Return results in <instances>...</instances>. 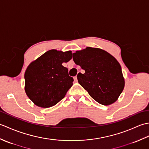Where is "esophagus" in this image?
I'll list each match as a JSON object with an SVG mask.
<instances>
[{
  "label": "esophagus",
  "mask_w": 149,
  "mask_h": 149,
  "mask_svg": "<svg viewBox=\"0 0 149 149\" xmlns=\"http://www.w3.org/2000/svg\"><path fill=\"white\" fill-rule=\"evenodd\" d=\"M74 81H75V82H77V76L74 77Z\"/></svg>",
  "instance_id": "obj_1"
}]
</instances>
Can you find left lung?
<instances>
[{
  "mask_svg": "<svg viewBox=\"0 0 149 149\" xmlns=\"http://www.w3.org/2000/svg\"><path fill=\"white\" fill-rule=\"evenodd\" d=\"M75 63L85 70L77 80L90 95L102 105L112 104L125 86L122 68L115 57L106 50L88 47L73 54Z\"/></svg>",
  "mask_w": 149,
  "mask_h": 149,
  "instance_id": "1",
  "label": "left lung"
}]
</instances>
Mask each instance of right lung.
<instances>
[{"label":"right lung","instance_id":"obj_1","mask_svg":"<svg viewBox=\"0 0 149 149\" xmlns=\"http://www.w3.org/2000/svg\"><path fill=\"white\" fill-rule=\"evenodd\" d=\"M72 58L70 50H50L31 62L25 72V91L36 106L50 107L65 97L74 79L62 65Z\"/></svg>","mask_w":149,"mask_h":149}]
</instances>
